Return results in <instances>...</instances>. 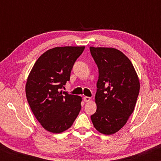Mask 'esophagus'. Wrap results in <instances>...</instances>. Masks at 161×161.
Returning a JSON list of instances; mask_svg holds the SVG:
<instances>
[{"mask_svg":"<svg viewBox=\"0 0 161 161\" xmlns=\"http://www.w3.org/2000/svg\"><path fill=\"white\" fill-rule=\"evenodd\" d=\"M83 100H84L85 102H88L89 101H91V97H87V96H86V97H84V98H83Z\"/></svg>","mask_w":161,"mask_h":161,"instance_id":"34e87169","label":"esophagus"}]
</instances>
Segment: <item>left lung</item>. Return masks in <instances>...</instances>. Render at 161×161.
Instances as JSON below:
<instances>
[{
    "instance_id": "8db88e82",
    "label": "left lung",
    "mask_w": 161,
    "mask_h": 161,
    "mask_svg": "<svg viewBox=\"0 0 161 161\" xmlns=\"http://www.w3.org/2000/svg\"><path fill=\"white\" fill-rule=\"evenodd\" d=\"M98 68L95 103L91 119L101 133L112 135L123 128L134 111L140 83L132 62L113 47H90Z\"/></svg>"
}]
</instances>
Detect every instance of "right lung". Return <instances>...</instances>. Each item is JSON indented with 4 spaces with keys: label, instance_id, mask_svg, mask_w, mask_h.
Instances as JSON below:
<instances>
[{
    "label": "right lung",
    "instance_id": "obj_1",
    "mask_svg": "<svg viewBox=\"0 0 161 161\" xmlns=\"http://www.w3.org/2000/svg\"><path fill=\"white\" fill-rule=\"evenodd\" d=\"M85 47H57L39 57L25 85V95L35 116L44 129L60 133L73 125L81 110L80 96L63 92L75 60Z\"/></svg>",
    "mask_w": 161,
    "mask_h": 161
}]
</instances>
